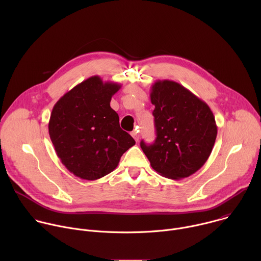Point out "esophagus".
Listing matches in <instances>:
<instances>
[{
  "label": "esophagus",
  "instance_id": "34e87169",
  "mask_svg": "<svg viewBox=\"0 0 261 261\" xmlns=\"http://www.w3.org/2000/svg\"><path fill=\"white\" fill-rule=\"evenodd\" d=\"M131 135L133 136V138H134L136 141H138V140H139V133H138V131H137V130H134V131H132Z\"/></svg>",
  "mask_w": 261,
  "mask_h": 261
}]
</instances>
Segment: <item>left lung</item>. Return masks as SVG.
I'll list each match as a JSON object with an SVG mask.
<instances>
[{"label":"left lung","mask_w":261,"mask_h":261,"mask_svg":"<svg viewBox=\"0 0 261 261\" xmlns=\"http://www.w3.org/2000/svg\"><path fill=\"white\" fill-rule=\"evenodd\" d=\"M156 140L140 147L161 175L188 177L208 159L217 137V125L208 105L181 85L164 80L152 86Z\"/></svg>","instance_id":"left-lung-1"}]
</instances>
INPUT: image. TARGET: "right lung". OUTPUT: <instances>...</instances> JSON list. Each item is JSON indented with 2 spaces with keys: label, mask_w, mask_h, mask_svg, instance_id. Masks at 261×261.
Listing matches in <instances>:
<instances>
[{
  "label": "right lung",
  "mask_w": 261,
  "mask_h": 261,
  "mask_svg": "<svg viewBox=\"0 0 261 261\" xmlns=\"http://www.w3.org/2000/svg\"><path fill=\"white\" fill-rule=\"evenodd\" d=\"M121 87L95 75L67 92L53 108L48 132L56 153L70 172L83 179H98L115 170L135 144L110 107L111 97Z\"/></svg>",
  "instance_id": "right-lung-1"
}]
</instances>
